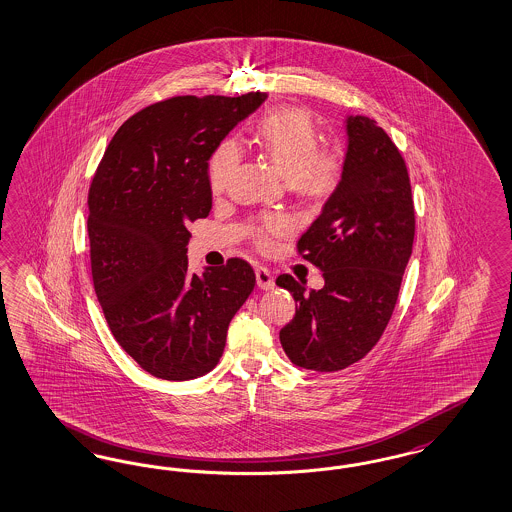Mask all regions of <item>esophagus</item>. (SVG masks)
Segmentation results:
<instances>
[{
	"mask_svg": "<svg viewBox=\"0 0 512 512\" xmlns=\"http://www.w3.org/2000/svg\"><path fill=\"white\" fill-rule=\"evenodd\" d=\"M255 278H257V286L261 287V289H265V291L274 289V278H272L270 270L265 268V266H257L255 268Z\"/></svg>",
	"mask_w": 512,
	"mask_h": 512,
	"instance_id": "obj_1",
	"label": "esophagus"
}]
</instances>
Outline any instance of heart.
<instances>
[{
	"label": "heart",
	"mask_w": 512,
	"mask_h": 512,
	"mask_svg": "<svg viewBox=\"0 0 512 512\" xmlns=\"http://www.w3.org/2000/svg\"><path fill=\"white\" fill-rule=\"evenodd\" d=\"M255 141L301 196L324 200L343 179V152L337 148H320V131L310 112L303 108H280L266 114L255 131ZM238 162V146L230 141L213 152L207 177L215 194L228 186ZM289 230L291 221L284 215H266L255 228V236L261 246H266L270 238L284 236Z\"/></svg>",
	"instance_id": "b5f03b06"
}]
</instances>
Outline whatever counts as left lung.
I'll return each mask as SVG.
<instances>
[{
    "label": "left lung",
    "mask_w": 512,
    "mask_h": 512,
    "mask_svg": "<svg viewBox=\"0 0 512 512\" xmlns=\"http://www.w3.org/2000/svg\"><path fill=\"white\" fill-rule=\"evenodd\" d=\"M415 236L404 158L368 116H348L343 179L299 240L318 266L322 289L282 274L297 310L280 329L287 358L299 368L339 371L377 345L398 299Z\"/></svg>",
    "instance_id": "1"
}]
</instances>
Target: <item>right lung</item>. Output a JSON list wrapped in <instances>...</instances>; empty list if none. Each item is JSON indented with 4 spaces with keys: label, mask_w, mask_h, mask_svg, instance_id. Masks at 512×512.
Here are the masks:
<instances>
[{
    "label": "right lung",
    "mask_w": 512,
    "mask_h": 512,
    "mask_svg": "<svg viewBox=\"0 0 512 512\" xmlns=\"http://www.w3.org/2000/svg\"><path fill=\"white\" fill-rule=\"evenodd\" d=\"M266 101L173 97L116 131L89 188L91 274L108 328L150 375L202 377L219 364L228 324L255 287L244 259L188 272L186 225L211 211L209 158Z\"/></svg>",
    "instance_id": "add662e5"
}]
</instances>
